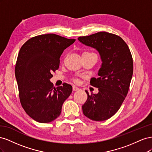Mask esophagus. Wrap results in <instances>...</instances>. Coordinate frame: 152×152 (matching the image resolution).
<instances>
[{"label":"esophagus","instance_id":"34e87169","mask_svg":"<svg viewBox=\"0 0 152 152\" xmlns=\"http://www.w3.org/2000/svg\"><path fill=\"white\" fill-rule=\"evenodd\" d=\"M79 87H77L75 86H73V91H79Z\"/></svg>","mask_w":152,"mask_h":152}]
</instances>
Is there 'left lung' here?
Instances as JSON below:
<instances>
[{
  "label": "left lung",
  "mask_w": 152,
  "mask_h": 152,
  "mask_svg": "<svg viewBox=\"0 0 152 152\" xmlns=\"http://www.w3.org/2000/svg\"><path fill=\"white\" fill-rule=\"evenodd\" d=\"M78 40L97 50L102 61L98 78L90 81L99 92L89 94L86 91L87 99L82 112L91 120L106 121L117 113L129 89L133 73L131 51L121 37L106 31L79 37Z\"/></svg>",
  "instance_id": "left-lung-1"
}]
</instances>
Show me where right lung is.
<instances>
[{
  "mask_svg": "<svg viewBox=\"0 0 152 152\" xmlns=\"http://www.w3.org/2000/svg\"><path fill=\"white\" fill-rule=\"evenodd\" d=\"M75 41L54 34H43L27 40L20 50L15 76L20 103L26 113L37 122L55 120L72 93L71 85L63 83L56 88L50 79L59 68L63 50Z\"/></svg>",
  "mask_w": 152,
  "mask_h": 152,
  "instance_id": "1",
  "label": "right lung"
}]
</instances>
